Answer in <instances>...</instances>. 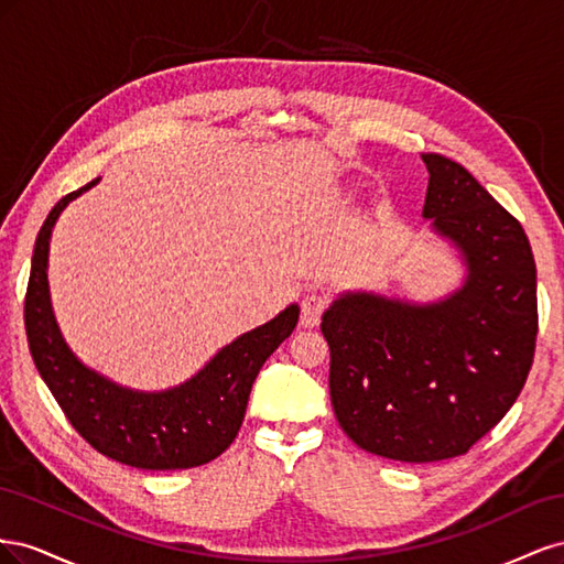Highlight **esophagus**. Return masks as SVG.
Masks as SVG:
<instances>
[{
    "instance_id": "obj_1",
    "label": "esophagus",
    "mask_w": 564,
    "mask_h": 564,
    "mask_svg": "<svg viewBox=\"0 0 564 564\" xmlns=\"http://www.w3.org/2000/svg\"><path fill=\"white\" fill-rule=\"evenodd\" d=\"M324 308H327V299H324L322 294L313 292L303 299L301 303V324L303 327H317L319 319H322V313Z\"/></svg>"
}]
</instances>
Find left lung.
Segmentation results:
<instances>
[{
  "label": "left lung",
  "instance_id": "8db88e82",
  "mask_svg": "<svg viewBox=\"0 0 564 564\" xmlns=\"http://www.w3.org/2000/svg\"><path fill=\"white\" fill-rule=\"evenodd\" d=\"M423 218L468 275L437 303L344 294L322 317L338 425L357 447L404 464L466 454L497 425L534 362L536 263L510 216L464 166L421 155Z\"/></svg>",
  "mask_w": 564,
  "mask_h": 564
}]
</instances>
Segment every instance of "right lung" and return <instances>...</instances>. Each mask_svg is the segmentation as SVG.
Here are the masks:
<instances>
[{
    "label": "right lung",
    "mask_w": 564,
    "mask_h": 564,
    "mask_svg": "<svg viewBox=\"0 0 564 564\" xmlns=\"http://www.w3.org/2000/svg\"><path fill=\"white\" fill-rule=\"evenodd\" d=\"M91 181L65 195L48 212L37 235L25 294V332L32 360L73 429L104 456L143 470H183L209 464L224 454L240 431L251 386L268 357L299 322V305H289L230 346L191 381L162 392H141L112 383L84 367L65 346L48 301V240L61 212Z\"/></svg>",
    "instance_id": "obj_1"
}]
</instances>
